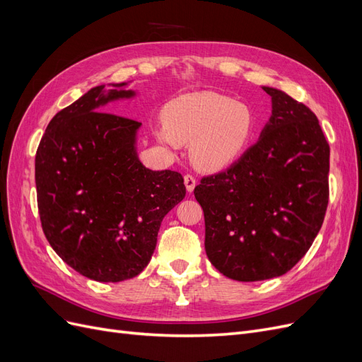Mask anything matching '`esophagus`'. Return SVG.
I'll return each instance as SVG.
<instances>
[{"label": "esophagus", "mask_w": 362, "mask_h": 362, "mask_svg": "<svg viewBox=\"0 0 362 362\" xmlns=\"http://www.w3.org/2000/svg\"><path fill=\"white\" fill-rule=\"evenodd\" d=\"M184 184H185V189H187L189 193H192L194 190V185H196V178L193 177L192 173H187L184 177Z\"/></svg>", "instance_id": "obj_1"}]
</instances>
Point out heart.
Listing matches in <instances>:
<instances>
[{
  "instance_id": "b5f03b06",
  "label": "heart",
  "mask_w": 362,
  "mask_h": 362,
  "mask_svg": "<svg viewBox=\"0 0 362 362\" xmlns=\"http://www.w3.org/2000/svg\"><path fill=\"white\" fill-rule=\"evenodd\" d=\"M168 125L156 136L169 146L192 144V160L202 170H221L247 148L255 129V115L246 104L216 92L184 95L166 108Z\"/></svg>"
}]
</instances>
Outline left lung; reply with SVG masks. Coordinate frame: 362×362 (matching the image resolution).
<instances>
[{"label":"left lung","instance_id":"obj_1","mask_svg":"<svg viewBox=\"0 0 362 362\" xmlns=\"http://www.w3.org/2000/svg\"><path fill=\"white\" fill-rule=\"evenodd\" d=\"M262 89L272 96V116L257 144L194 187L206 257L242 282L276 278L298 264L329 199V144L319 119L287 93Z\"/></svg>","mask_w":362,"mask_h":362}]
</instances>
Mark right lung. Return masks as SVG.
I'll list each match as a JSON object with an SVG mask.
<instances>
[{"mask_svg":"<svg viewBox=\"0 0 362 362\" xmlns=\"http://www.w3.org/2000/svg\"><path fill=\"white\" fill-rule=\"evenodd\" d=\"M96 86L51 119L36 152L37 206L56 254L83 276L119 282L151 261L163 217L181 202V173L140 163V122L103 112L134 96Z\"/></svg>","mask_w":362,"mask_h":362,"instance_id":"obj_1","label":"right lung"}]
</instances>
